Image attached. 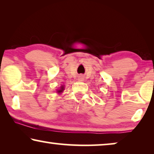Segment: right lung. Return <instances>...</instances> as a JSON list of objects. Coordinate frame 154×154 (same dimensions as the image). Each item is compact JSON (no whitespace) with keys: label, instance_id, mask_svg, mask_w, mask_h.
Returning a JSON list of instances; mask_svg holds the SVG:
<instances>
[{"label":"right lung","instance_id":"right-lung-1","mask_svg":"<svg viewBox=\"0 0 154 154\" xmlns=\"http://www.w3.org/2000/svg\"><path fill=\"white\" fill-rule=\"evenodd\" d=\"M63 90H64V87H63V86H62V87H61V89L58 90V92H62Z\"/></svg>","mask_w":154,"mask_h":154}]
</instances>
